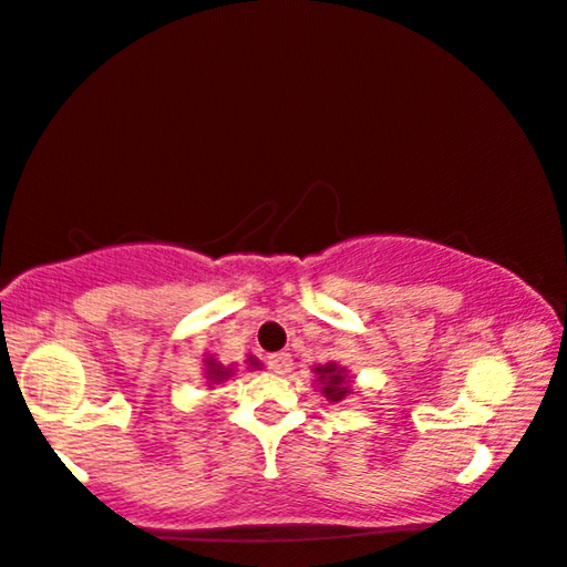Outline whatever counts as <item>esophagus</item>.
I'll list each match as a JSON object with an SVG mask.
<instances>
[{
    "label": "esophagus",
    "mask_w": 567,
    "mask_h": 567,
    "mask_svg": "<svg viewBox=\"0 0 567 567\" xmlns=\"http://www.w3.org/2000/svg\"><path fill=\"white\" fill-rule=\"evenodd\" d=\"M267 364H270V370L275 375H287V372L292 370V354L290 352H275L267 358Z\"/></svg>",
    "instance_id": "34e87169"
}]
</instances>
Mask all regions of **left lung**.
I'll return each mask as SVG.
<instances>
[{
    "instance_id": "obj_1",
    "label": "left lung",
    "mask_w": 567,
    "mask_h": 567,
    "mask_svg": "<svg viewBox=\"0 0 567 567\" xmlns=\"http://www.w3.org/2000/svg\"><path fill=\"white\" fill-rule=\"evenodd\" d=\"M315 382H318L322 395L330 402H342L348 395H352V382L348 375V368H342L338 362H324V364H315Z\"/></svg>"
}]
</instances>
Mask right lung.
Listing matches in <instances>:
<instances>
[{
  "mask_svg": "<svg viewBox=\"0 0 567 567\" xmlns=\"http://www.w3.org/2000/svg\"><path fill=\"white\" fill-rule=\"evenodd\" d=\"M203 364H205V368H203L205 370V382H207L209 390H213V385H219V382L235 378V372H237L235 364H223V362H217L215 358H209V354L203 360ZM245 364H247V370H260L262 368V362L257 360L255 354H247Z\"/></svg>",
  "mask_w": 567,
  "mask_h": 567,
  "instance_id": "1",
  "label": "right lung"
}]
</instances>
